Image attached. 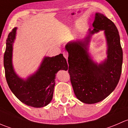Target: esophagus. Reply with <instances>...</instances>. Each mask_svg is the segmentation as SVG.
Returning a JSON list of instances; mask_svg holds the SVG:
<instances>
[{
    "label": "esophagus",
    "mask_w": 128,
    "mask_h": 128,
    "mask_svg": "<svg viewBox=\"0 0 128 128\" xmlns=\"http://www.w3.org/2000/svg\"><path fill=\"white\" fill-rule=\"evenodd\" d=\"M63 56H64V57L66 58V59H68V52H66V51H64V52H63Z\"/></svg>",
    "instance_id": "obj_1"
}]
</instances>
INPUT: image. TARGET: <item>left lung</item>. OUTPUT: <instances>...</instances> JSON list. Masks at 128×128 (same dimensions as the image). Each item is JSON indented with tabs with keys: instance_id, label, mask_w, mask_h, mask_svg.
Returning a JSON list of instances; mask_svg holds the SVG:
<instances>
[{
	"instance_id": "1",
	"label": "left lung",
	"mask_w": 128,
	"mask_h": 128,
	"mask_svg": "<svg viewBox=\"0 0 128 128\" xmlns=\"http://www.w3.org/2000/svg\"><path fill=\"white\" fill-rule=\"evenodd\" d=\"M94 30L83 40L66 46L69 53L68 63L70 82L76 97L87 104L98 103L106 98L116 88L122 70V50L118 29L114 23L96 13L93 24ZM104 30L108 44V56L98 65L87 52L90 34Z\"/></svg>"
}]
</instances>
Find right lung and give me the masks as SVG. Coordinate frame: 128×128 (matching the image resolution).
Returning <instances> with one entry per match:
<instances>
[{"instance_id": "add662e5", "label": "right lung", "mask_w": 128, "mask_h": 128, "mask_svg": "<svg viewBox=\"0 0 128 128\" xmlns=\"http://www.w3.org/2000/svg\"><path fill=\"white\" fill-rule=\"evenodd\" d=\"M16 30L15 27L8 34L4 56L8 86L15 96L26 105L34 108L45 106L52 98L56 74L59 70H68L66 59L62 54L52 58L45 57L38 71L25 80L22 79L14 72L12 63V44Z\"/></svg>"}]
</instances>
